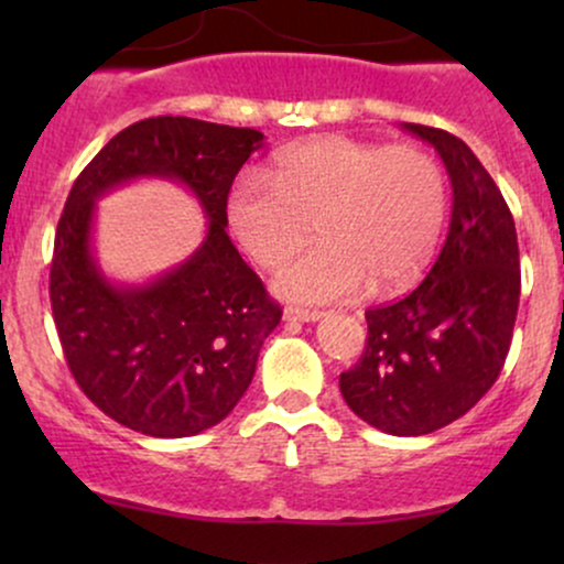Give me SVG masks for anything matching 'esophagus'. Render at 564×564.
Masks as SVG:
<instances>
[{
	"label": "esophagus",
	"instance_id": "1",
	"mask_svg": "<svg viewBox=\"0 0 564 564\" xmlns=\"http://www.w3.org/2000/svg\"><path fill=\"white\" fill-rule=\"evenodd\" d=\"M286 321H302V323H315L323 318L321 310H302V307H286Z\"/></svg>",
	"mask_w": 564,
	"mask_h": 564
}]
</instances>
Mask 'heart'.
<instances>
[{"label":"heart","instance_id":"1","mask_svg":"<svg viewBox=\"0 0 564 564\" xmlns=\"http://www.w3.org/2000/svg\"><path fill=\"white\" fill-rule=\"evenodd\" d=\"M228 223L260 268L294 302H339L371 286H411L435 257L448 219V177L422 145H379L326 134L275 159L273 183L246 172L228 193Z\"/></svg>","mask_w":564,"mask_h":564}]
</instances>
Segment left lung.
I'll return each mask as SVG.
<instances>
[{
  "mask_svg": "<svg viewBox=\"0 0 564 564\" xmlns=\"http://www.w3.org/2000/svg\"><path fill=\"white\" fill-rule=\"evenodd\" d=\"M403 129L435 145L448 170V238L411 294L366 310V349L339 390L364 422L416 437L462 419L496 384L522 278L514 217L467 142L435 127Z\"/></svg>",
  "mask_w": 564,
  "mask_h": 564,
  "instance_id": "8db88e82",
  "label": "left lung"
}]
</instances>
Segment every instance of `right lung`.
Returning a JSON list of instances; mask_svg holds the SVG:
<instances>
[{
    "label": "right lung",
    "mask_w": 564,
    "mask_h": 564,
    "mask_svg": "<svg viewBox=\"0 0 564 564\" xmlns=\"http://www.w3.org/2000/svg\"><path fill=\"white\" fill-rule=\"evenodd\" d=\"M262 132L187 116L121 129L84 166L57 219L50 302L76 384L113 422L151 437H191L223 422L281 323L260 275L228 238V193ZM134 176L192 187L210 219L191 261L145 288H113L88 246L94 200Z\"/></svg>",
    "instance_id": "obj_1"
}]
</instances>
